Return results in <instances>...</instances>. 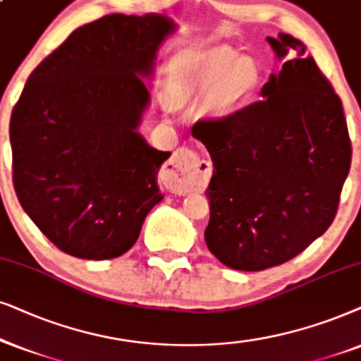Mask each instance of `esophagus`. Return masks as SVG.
Masks as SVG:
<instances>
[{
	"instance_id": "1",
	"label": "esophagus",
	"mask_w": 361,
	"mask_h": 361,
	"mask_svg": "<svg viewBox=\"0 0 361 361\" xmlns=\"http://www.w3.org/2000/svg\"><path fill=\"white\" fill-rule=\"evenodd\" d=\"M211 175V163L186 147L178 148L165 166L166 185L176 195L203 191L209 183Z\"/></svg>"
}]
</instances>
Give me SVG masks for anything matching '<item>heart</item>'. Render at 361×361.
Masks as SVG:
<instances>
[{"instance_id":"obj_1","label":"heart","mask_w":361,"mask_h":361,"mask_svg":"<svg viewBox=\"0 0 361 361\" xmlns=\"http://www.w3.org/2000/svg\"><path fill=\"white\" fill-rule=\"evenodd\" d=\"M261 84V66L229 47H218L176 71V97L208 95V112L226 117L243 109Z\"/></svg>"}]
</instances>
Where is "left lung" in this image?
<instances>
[{"mask_svg":"<svg viewBox=\"0 0 361 361\" xmlns=\"http://www.w3.org/2000/svg\"><path fill=\"white\" fill-rule=\"evenodd\" d=\"M267 41L279 57L289 49L297 57L271 75L256 102L191 128L214 165L206 246L238 271L284 264L322 236L352 163L343 105L330 80L299 39Z\"/></svg>","mask_w":361,"mask_h":361,"instance_id":"left-lung-1","label":"left lung"}]
</instances>
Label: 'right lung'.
Wrapping results in <instances>:
<instances>
[{
	"label": "right lung",
	"instance_id": "1",
	"mask_svg": "<svg viewBox=\"0 0 361 361\" xmlns=\"http://www.w3.org/2000/svg\"><path fill=\"white\" fill-rule=\"evenodd\" d=\"M171 23L107 14L77 27L31 72L9 122L13 185L41 233L74 257L127 252L163 196L158 152L137 132Z\"/></svg>",
	"mask_w": 361,
	"mask_h": 361
}]
</instances>
